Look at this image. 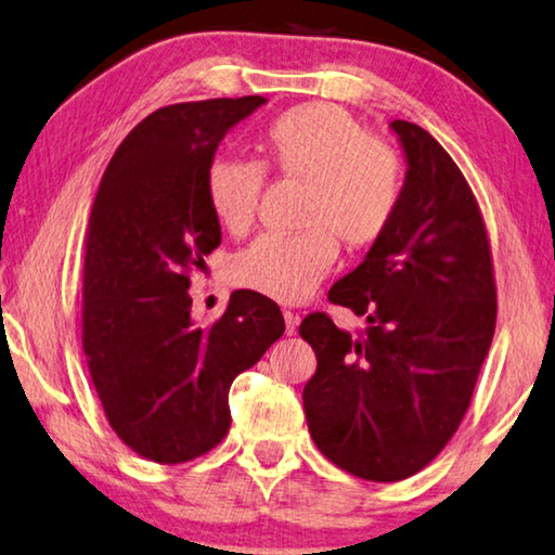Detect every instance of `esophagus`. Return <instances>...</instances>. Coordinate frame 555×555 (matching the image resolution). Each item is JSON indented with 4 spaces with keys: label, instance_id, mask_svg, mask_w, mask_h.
<instances>
[{
    "label": "esophagus",
    "instance_id": "34e87169",
    "mask_svg": "<svg viewBox=\"0 0 555 555\" xmlns=\"http://www.w3.org/2000/svg\"><path fill=\"white\" fill-rule=\"evenodd\" d=\"M284 321H286V336H294L296 328H298V321H301V315L294 313V311H284Z\"/></svg>",
    "mask_w": 555,
    "mask_h": 555
}]
</instances>
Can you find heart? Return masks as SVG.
<instances>
[{"label":"heart","instance_id":"heart-1","mask_svg":"<svg viewBox=\"0 0 555 555\" xmlns=\"http://www.w3.org/2000/svg\"><path fill=\"white\" fill-rule=\"evenodd\" d=\"M267 163L301 180V222L296 234H261L230 261L236 286L276 301H301L338 259V234L348 246L375 242L390 224L400 197L398 157L367 138L348 111L333 103H304L281 113L263 133ZM263 172L259 165L215 157L205 192L217 222L244 232L257 215Z\"/></svg>","mask_w":555,"mask_h":555}]
</instances>
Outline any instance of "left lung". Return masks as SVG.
I'll return each instance as SVG.
<instances>
[{
  "label": "left lung",
  "instance_id": "left-lung-1",
  "mask_svg": "<svg viewBox=\"0 0 555 555\" xmlns=\"http://www.w3.org/2000/svg\"><path fill=\"white\" fill-rule=\"evenodd\" d=\"M408 172L385 232L328 301L365 315L350 336L325 313L298 325L319 358L304 412L319 450L371 481H400L444 450L469 408L496 323L491 254L460 167L415 122L392 120Z\"/></svg>",
  "mask_w": 555,
  "mask_h": 555
}]
</instances>
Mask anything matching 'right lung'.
Instances as JSON below:
<instances>
[{"instance_id":"right-lung-1","label":"right lung","mask_w":555,"mask_h":555,"mask_svg":"<svg viewBox=\"0 0 555 555\" xmlns=\"http://www.w3.org/2000/svg\"><path fill=\"white\" fill-rule=\"evenodd\" d=\"M263 95L175 103L130 130L86 230L83 353L105 417L130 450L180 464L230 433V385L284 336L271 298L234 292L209 328L190 276L222 242L205 192L219 140Z\"/></svg>"}]
</instances>
